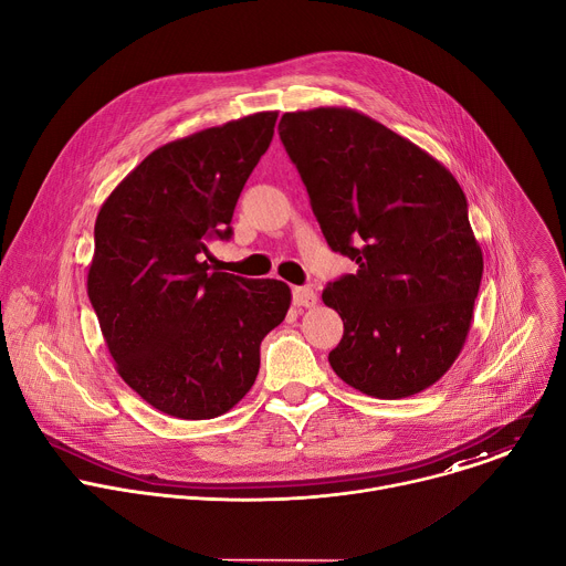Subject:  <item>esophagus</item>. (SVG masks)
Instances as JSON below:
<instances>
[{
    "mask_svg": "<svg viewBox=\"0 0 566 566\" xmlns=\"http://www.w3.org/2000/svg\"><path fill=\"white\" fill-rule=\"evenodd\" d=\"M293 304L300 306V308L302 306L311 308V306L317 304V293L313 289H308V286H295L293 289Z\"/></svg>",
    "mask_w": 566,
    "mask_h": 566,
    "instance_id": "esophagus-1",
    "label": "esophagus"
}]
</instances>
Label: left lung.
I'll use <instances>...</instances> for the list:
<instances>
[{
  "label": "left lung",
  "instance_id": "1",
  "mask_svg": "<svg viewBox=\"0 0 566 566\" xmlns=\"http://www.w3.org/2000/svg\"><path fill=\"white\" fill-rule=\"evenodd\" d=\"M277 129L327 244L358 264L322 291L345 325L334 371L385 400L428 389L465 345L483 273L459 181L352 107L286 112Z\"/></svg>",
  "mask_w": 566,
  "mask_h": 566
}]
</instances>
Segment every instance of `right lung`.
Returning <instances> with one entry per match:
<instances>
[{
    "label": "right lung",
    "mask_w": 566,
    "mask_h": 566,
    "mask_svg": "<svg viewBox=\"0 0 566 566\" xmlns=\"http://www.w3.org/2000/svg\"><path fill=\"white\" fill-rule=\"evenodd\" d=\"M258 112L156 147L96 217L87 293L118 376L158 412L201 421L232 410L260 371V345L291 289L212 269L247 179L273 140Z\"/></svg>",
    "instance_id": "right-lung-1"
}]
</instances>
